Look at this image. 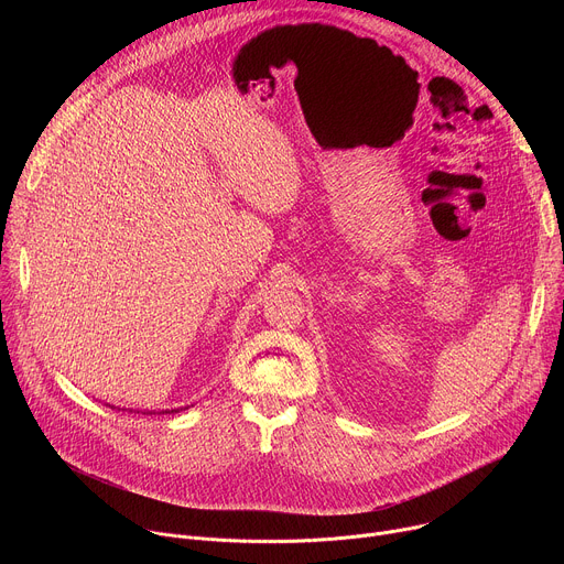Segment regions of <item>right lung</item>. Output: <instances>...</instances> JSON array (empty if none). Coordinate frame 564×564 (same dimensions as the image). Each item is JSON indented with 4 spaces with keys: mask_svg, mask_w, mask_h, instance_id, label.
I'll return each instance as SVG.
<instances>
[{
    "mask_svg": "<svg viewBox=\"0 0 564 564\" xmlns=\"http://www.w3.org/2000/svg\"><path fill=\"white\" fill-rule=\"evenodd\" d=\"M113 409V406H111ZM178 411H183V409H172V411H147V413H142V415H167V413H178ZM131 413V411H129Z\"/></svg>",
    "mask_w": 564,
    "mask_h": 564,
    "instance_id": "1",
    "label": "right lung"
}]
</instances>
